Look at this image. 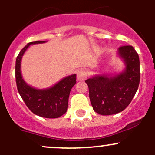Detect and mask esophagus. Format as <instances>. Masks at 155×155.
<instances>
[{
	"instance_id": "esophagus-1",
	"label": "esophagus",
	"mask_w": 155,
	"mask_h": 155,
	"mask_svg": "<svg viewBox=\"0 0 155 155\" xmlns=\"http://www.w3.org/2000/svg\"><path fill=\"white\" fill-rule=\"evenodd\" d=\"M87 73L85 70H80L77 72V79L79 81H83L85 80L87 78Z\"/></svg>"
}]
</instances>
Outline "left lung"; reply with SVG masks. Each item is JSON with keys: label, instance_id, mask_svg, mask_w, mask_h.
I'll return each instance as SVG.
<instances>
[{"label": "left lung", "instance_id": "8db88e82", "mask_svg": "<svg viewBox=\"0 0 155 155\" xmlns=\"http://www.w3.org/2000/svg\"><path fill=\"white\" fill-rule=\"evenodd\" d=\"M124 68L118 73L96 74L85 80L94 111L102 115L118 113L130 104L140 79V58L132 46L118 48Z\"/></svg>", "mask_w": 155, "mask_h": 155}]
</instances>
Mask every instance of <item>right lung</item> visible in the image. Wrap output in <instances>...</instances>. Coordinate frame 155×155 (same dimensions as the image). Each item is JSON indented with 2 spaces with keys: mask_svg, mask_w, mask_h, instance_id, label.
Listing matches in <instances>:
<instances>
[{
  "mask_svg": "<svg viewBox=\"0 0 155 155\" xmlns=\"http://www.w3.org/2000/svg\"><path fill=\"white\" fill-rule=\"evenodd\" d=\"M46 42H31L21 49L15 61V80L20 96L33 113L43 118H57L68 110L69 96L72 87L76 83V74L66 76L47 88L39 89L28 85L21 72L22 56L30 46Z\"/></svg>",
  "mask_w": 155,
  "mask_h": 155,
  "instance_id": "right-lung-1",
  "label": "right lung"
}]
</instances>
